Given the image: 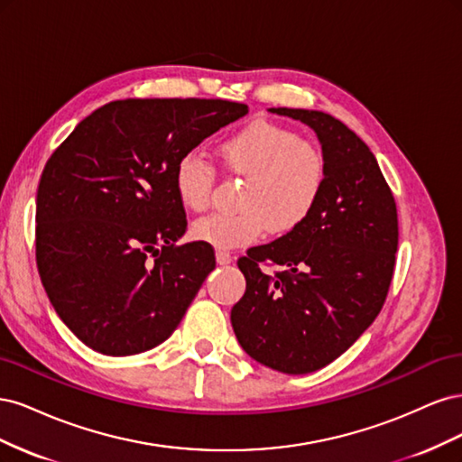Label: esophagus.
I'll list each match as a JSON object with an SVG mask.
<instances>
[{"mask_svg":"<svg viewBox=\"0 0 462 462\" xmlns=\"http://www.w3.org/2000/svg\"><path fill=\"white\" fill-rule=\"evenodd\" d=\"M216 262L219 265H227V263L233 262V256L229 253H226V250H217V253H216Z\"/></svg>","mask_w":462,"mask_h":462,"instance_id":"1","label":"esophagus"}]
</instances>
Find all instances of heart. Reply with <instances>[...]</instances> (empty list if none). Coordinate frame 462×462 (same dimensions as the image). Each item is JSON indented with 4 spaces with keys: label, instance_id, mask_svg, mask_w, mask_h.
I'll list each match as a JSON object with an SVG mask.
<instances>
[{
    "label": "heart",
    "instance_id": "heart-1",
    "mask_svg": "<svg viewBox=\"0 0 462 462\" xmlns=\"http://www.w3.org/2000/svg\"><path fill=\"white\" fill-rule=\"evenodd\" d=\"M217 156L226 170L245 175L239 212H217L192 223L194 241L217 250L253 245L272 229L287 233L309 219L328 180V158L318 144L272 121H254L223 138ZM214 167L187 152L173 167L180 206L202 212L212 197Z\"/></svg>",
    "mask_w": 462,
    "mask_h": 462
}]
</instances>
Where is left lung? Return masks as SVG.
I'll return each instance as SVG.
<instances>
[{"label": "left lung", "instance_id": "left-lung-1", "mask_svg": "<svg viewBox=\"0 0 462 462\" xmlns=\"http://www.w3.org/2000/svg\"><path fill=\"white\" fill-rule=\"evenodd\" d=\"M270 111L316 133L328 180L309 219L239 260L246 291L231 326L260 365L310 374L341 356L380 314L395 268L397 206L375 156L345 123L316 109ZM262 261L286 272L265 276Z\"/></svg>", "mask_w": 462, "mask_h": 462}]
</instances>
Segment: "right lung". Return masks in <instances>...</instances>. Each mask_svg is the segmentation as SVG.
<instances>
[{
  "mask_svg": "<svg viewBox=\"0 0 462 462\" xmlns=\"http://www.w3.org/2000/svg\"><path fill=\"white\" fill-rule=\"evenodd\" d=\"M248 114L199 97H127L82 119L51 153L36 194V263L63 324L92 351L129 356L163 343L216 268L187 231L173 167Z\"/></svg>",
  "mask_w": 462,
  "mask_h": 462,
  "instance_id": "1",
  "label": "right lung"
}]
</instances>
